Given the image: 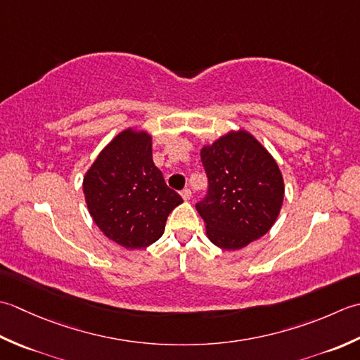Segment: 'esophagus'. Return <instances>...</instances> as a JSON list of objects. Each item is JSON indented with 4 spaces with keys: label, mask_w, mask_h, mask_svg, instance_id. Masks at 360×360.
Listing matches in <instances>:
<instances>
[{
    "label": "esophagus",
    "mask_w": 360,
    "mask_h": 360,
    "mask_svg": "<svg viewBox=\"0 0 360 360\" xmlns=\"http://www.w3.org/2000/svg\"><path fill=\"white\" fill-rule=\"evenodd\" d=\"M180 195L183 197V200H189L191 195H193V194H191V189H189V188H185V189H183L181 193H180Z\"/></svg>",
    "instance_id": "obj_1"
}]
</instances>
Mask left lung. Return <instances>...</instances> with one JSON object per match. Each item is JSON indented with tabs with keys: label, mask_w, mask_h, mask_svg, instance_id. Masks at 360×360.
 Segmentation results:
<instances>
[{
	"label": "left lung",
	"mask_w": 360,
	"mask_h": 360,
	"mask_svg": "<svg viewBox=\"0 0 360 360\" xmlns=\"http://www.w3.org/2000/svg\"><path fill=\"white\" fill-rule=\"evenodd\" d=\"M200 158L208 194L195 208L208 239L224 250H239L264 236L284 200V180L275 158L247 130H231L203 146Z\"/></svg>",
	"instance_id": "1"
}]
</instances>
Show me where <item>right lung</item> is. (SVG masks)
Instances as JSON below:
<instances>
[{"mask_svg": "<svg viewBox=\"0 0 360 360\" xmlns=\"http://www.w3.org/2000/svg\"><path fill=\"white\" fill-rule=\"evenodd\" d=\"M90 216L116 244L136 250L161 238L171 211L183 202L153 165L152 136L126 129L116 135L84 177Z\"/></svg>", "mask_w": 360, "mask_h": 360, "instance_id": "add662e5", "label": "right lung"}]
</instances>
